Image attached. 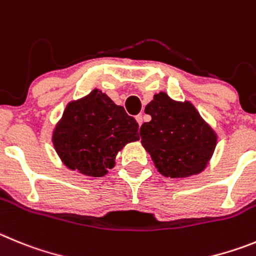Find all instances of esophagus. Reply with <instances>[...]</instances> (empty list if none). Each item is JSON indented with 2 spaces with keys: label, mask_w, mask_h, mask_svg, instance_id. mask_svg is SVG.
Instances as JSON below:
<instances>
[{
  "label": "esophagus",
  "mask_w": 256,
  "mask_h": 256,
  "mask_svg": "<svg viewBox=\"0 0 256 256\" xmlns=\"http://www.w3.org/2000/svg\"><path fill=\"white\" fill-rule=\"evenodd\" d=\"M142 121H144V118H142V114H138V116H136V122L139 124V126H142Z\"/></svg>",
  "instance_id": "34e87169"
}]
</instances>
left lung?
I'll list each match as a JSON object with an SVG mask.
<instances>
[{
    "label": "left lung",
    "instance_id": "1",
    "mask_svg": "<svg viewBox=\"0 0 256 256\" xmlns=\"http://www.w3.org/2000/svg\"><path fill=\"white\" fill-rule=\"evenodd\" d=\"M150 122L142 124L144 149L160 174L171 178L199 174L209 164L217 134L188 100L178 102L160 92L145 107Z\"/></svg>",
    "mask_w": 256,
    "mask_h": 256
}]
</instances>
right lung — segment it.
Returning a JSON list of instances; mask_svg holds the SVG:
<instances>
[{
  "instance_id": "1",
  "label": "right lung",
  "mask_w": 256,
  "mask_h": 256,
  "mask_svg": "<svg viewBox=\"0 0 256 256\" xmlns=\"http://www.w3.org/2000/svg\"><path fill=\"white\" fill-rule=\"evenodd\" d=\"M139 125L124 107L94 89L71 100L52 132V142L62 163L79 174L102 177L114 167L126 144L139 140Z\"/></svg>"
}]
</instances>
